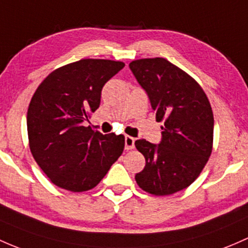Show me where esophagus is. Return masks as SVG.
<instances>
[{"mask_svg":"<svg viewBox=\"0 0 248 248\" xmlns=\"http://www.w3.org/2000/svg\"><path fill=\"white\" fill-rule=\"evenodd\" d=\"M134 138L126 135V138H124V148H126V150H132V148H134Z\"/></svg>","mask_w":248,"mask_h":248,"instance_id":"esophagus-1","label":"esophagus"}]
</instances>
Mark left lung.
<instances>
[{
  "label": "left lung",
  "instance_id": "1",
  "mask_svg": "<svg viewBox=\"0 0 248 248\" xmlns=\"http://www.w3.org/2000/svg\"><path fill=\"white\" fill-rule=\"evenodd\" d=\"M129 69L164 121L160 144L135 141L146 160L135 181L148 194L172 195L194 183L212 155V107L199 83L165 58L138 59Z\"/></svg>",
  "mask_w": 248,
  "mask_h": 248
}]
</instances>
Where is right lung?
<instances>
[{"label":"right lung","instance_id":"obj_1","mask_svg":"<svg viewBox=\"0 0 248 248\" xmlns=\"http://www.w3.org/2000/svg\"><path fill=\"white\" fill-rule=\"evenodd\" d=\"M124 62L80 59L54 70L35 90L27 111L30 148L49 181L72 192L102 181L124 148V137L83 126L100 107L103 85Z\"/></svg>","mask_w":248,"mask_h":248}]
</instances>
